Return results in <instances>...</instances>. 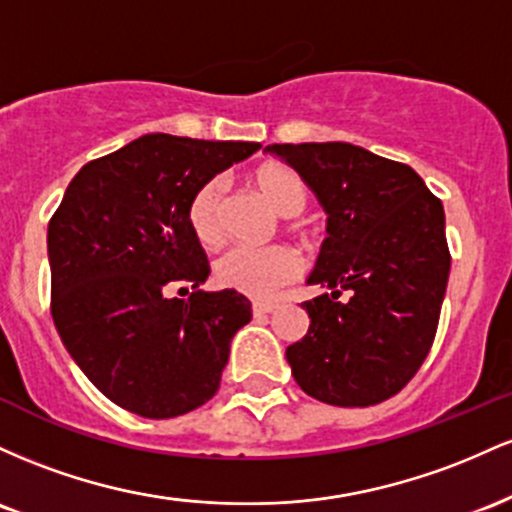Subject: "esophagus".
Returning a JSON list of instances; mask_svg holds the SVG:
<instances>
[{
  "mask_svg": "<svg viewBox=\"0 0 512 512\" xmlns=\"http://www.w3.org/2000/svg\"><path fill=\"white\" fill-rule=\"evenodd\" d=\"M254 317H266V314H273L275 309H278V304L275 302H254Z\"/></svg>",
  "mask_w": 512,
  "mask_h": 512,
  "instance_id": "obj_1",
  "label": "esophagus"
}]
</instances>
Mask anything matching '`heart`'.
<instances>
[{
	"label": "heart",
	"instance_id": "heart-1",
	"mask_svg": "<svg viewBox=\"0 0 512 512\" xmlns=\"http://www.w3.org/2000/svg\"><path fill=\"white\" fill-rule=\"evenodd\" d=\"M254 188L271 208L283 217L300 215L307 205L304 183L280 164H266L251 176ZM193 234L205 246H217L225 239V186L208 181L193 195L188 208ZM302 273V258L292 246L268 249H232L217 258L215 280L225 290L239 292L251 300H271L285 285L295 283Z\"/></svg>",
	"mask_w": 512,
	"mask_h": 512
}]
</instances>
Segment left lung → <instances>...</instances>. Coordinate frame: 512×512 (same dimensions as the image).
<instances>
[{"mask_svg":"<svg viewBox=\"0 0 512 512\" xmlns=\"http://www.w3.org/2000/svg\"><path fill=\"white\" fill-rule=\"evenodd\" d=\"M326 210L307 283L309 331L287 346L302 392L331 406H372L409 384L438 331L450 275L445 210L411 166L348 142L268 145Z\"/></svg>","mask_w":512,"mask_h":512,"instance_id":"obj_1","label":"left lung"}]
</instances>
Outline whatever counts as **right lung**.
I'll return each instance as SVG.
<instances>
[{"label": "right lung", "mask_w": 512, "mask_h": 512, "mask_svg": "<svg viewBox=\"0 0 512 512\" xmlns=\"http://www.w3.org/2000/svg\"><path fill=\"white\" fill-rule=\"evenodd\" d=\"M258 149L154 132L84 164L67 186L48 225L50 312L79 370L125 411L174 418L220 389L251 302L198 290L210 263L188 208ZM176 284L194 287L186 301L165 297Z\"/></svg>", "instance_id": "right-lung-1"}]
</instances>
